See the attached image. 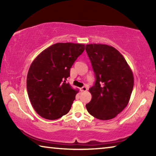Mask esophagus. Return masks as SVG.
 Here are the masks:
<instances>
[{"label": "esophagus", "instance_id": "esophagus-1", "mask_svg": "<svg viewBox=\"0 0 156 156\" xmlns=\"http://www.w3.org/2000/svg\"><path fill=\"white\" fill-rule=\"evenodd\" d=\"M87 90V88L86 87H83L80 88V91H86Z\"/></svg>", "mask_w": 156, "mask_h": 156}]
</instances>
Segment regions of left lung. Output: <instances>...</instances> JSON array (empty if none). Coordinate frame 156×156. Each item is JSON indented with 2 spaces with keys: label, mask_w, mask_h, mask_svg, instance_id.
Returning a JSON list of instances; mask_svg holds the SVG:
<instances>
[{
  "label": "left lung",
  "mask_w": 156,
  "mask_h": 156,
  "mask_svg": "<svg viewBox=\"0 0 156 156\" xmlns=\"http://www.w3.org/2000/svg\"><path fill=\"white\" fill-rule=\"evenodd\" d=\"M85 50L95 73L89 89L88 112L99 120L115 118L128 105L133 88V76L122 55L107 44H87Z\"/></svg>",
  "instance_id": "1"
}]
</instances>
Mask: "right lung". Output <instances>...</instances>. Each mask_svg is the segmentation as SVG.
Here are the masks:
<instances>
[{
    "label": "right lung",
    "mask_w": 156,
    "mask_h": 156,
    "mask_svg": "<svg viewBox=\"0 0 156 156\" xmlns=\"http://www.w3.org/2000/svg\"><path fill=\"white\" fill-rule=\"evenodd\" d=\"M84 44H52L42 51L29 69L27 89L34 110L45 119L56 120L69 112L77 91L67 83L70 69Z\"/></svg>",
    "instance_id": "1"
}]
</instances>
